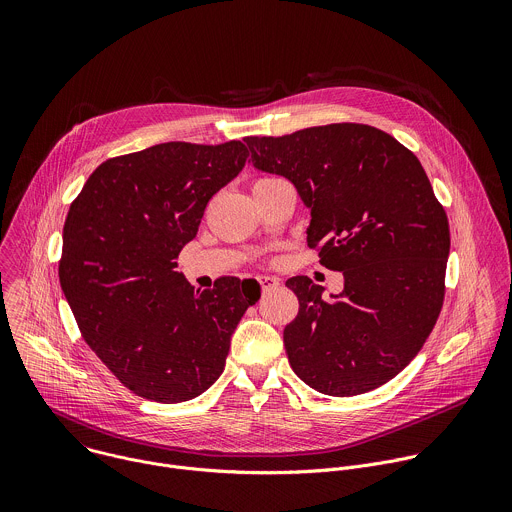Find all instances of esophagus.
Listing matches in <instances>:
<instances>
[{
  "label": "esophagus",
  "instance_id": "34e87169",
  "mask_svg": "<svg viewBox=\"0 0 512 512\" xmlns=\"http://www.w3.org/2000/svg\"><path fill=\"white\" fill-rule=\"evenodd\" d=\"M257 283L261 285L263 291H267V289L277 287V285H279V279L273 277V275H259V277H257Z\"/></svg>",
  "mask_w": 512,
  "mask_h": 512
}]
</instances>
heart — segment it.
I'll return each instance as SVG.
<instances>
[{"instance_id":"1","label":"heart","mask_w":512,"mask_h":512,"mask_svg":"<svg viewBox=\"0 0 512 512\" xmlns=\"http://www.w3.org/2000/svg\"><path fill=\"white\" fill-rule=\"evenodd\" d=\"M263 180H267V178H263ZM257 182H261V180H257Z\"/></svg>"}]
</instances>
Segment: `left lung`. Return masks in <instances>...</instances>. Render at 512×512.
<instances>
[{"label": "left lung", "instance_id": "left-lung-1", "mask_svg": "<svg viewBox=\"0 0 512 512\" xmlns=\"http://www.w3.org/2000/svg\"><path fill=\"white\" fill-rule=\"evenodd\" d=\"M245 141L253 168L296 186L312 214L308 247L344 275L330 302L304 275L285 281L300 300L283 330L291 369L332 397L385 385L421 350L444 304L450 225L423 166L362 123Z\"/></svg>", "mask_w": 512, "mask_h": 512}]
</instances>
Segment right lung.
Instances as JSON below:
<instances>
[{"instance_id":"obj_1","label":"right lung","mask_w":512,"mask_h":512,"mask_svg":"<svg viewBox=\"0 0 512 512\" xmlns=\"http://www.w3.org/2000/svg\"><path fill=\"white\" fill-rule=\"evenodd\" d=\"M247 145L168 141L103 162L72 200L60 287L79 330L135 395L182 403L225 369L231 336L259 296L249 279L194 291L178 255L208 200L247 162Z\"/></svg>"}]
</instances>
